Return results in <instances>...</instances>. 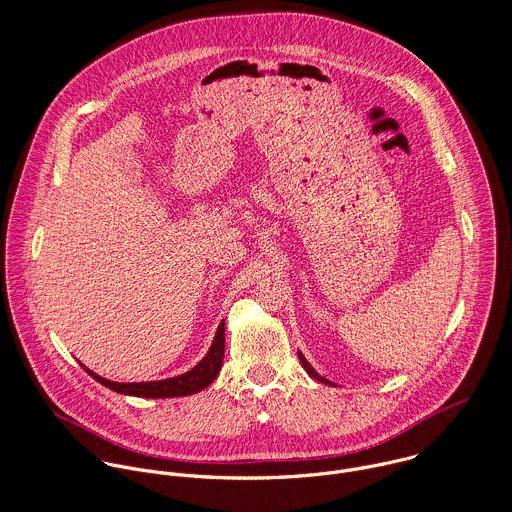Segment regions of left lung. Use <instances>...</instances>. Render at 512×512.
Listing matches in <instances>:
<instances>
[{"mask_svg": "<svg viewBox=\"0 0 512 512\" xmlns=\"http://www.w3.org/2000/svg\"><path fill=\"white\" fill-rule=\"evenodd\" d=\"M297 357H299V361H301V366H303V368H305V370H307V374H309V376H311V378H313V380H319V382H323V384H329V386H335V384H333V382H331V380H327V378H325V376H321V374H317V370H315V368H313V366L309 365V363H307V359H305V357H303V355H301V353H299V351H297Z\"/></svg>", "mask_w": 512, "mask_h": 512, "instance_id": "8db88e82", "label": "left lung"}]
</instances>
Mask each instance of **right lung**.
I'll return each instance as SVG.
<instances>
[{"mask_svg": "<svg viewBox=\"0 0 512 512\" xmlns=\"http://www.w3.org/2000/svg\"><path fill=\"white\" fill-rule=\"evenodd\" d=\"M224 359V321H220L217 335L213 339V345L209 353L203 357L191 370L173 376V378H163V380H151V382H114L108 378H102L100 374L92 372L90 368L80 363V366L100 384L106 388L128 394V396H138V398H175V396H189L195 392H201L207 388L217 376H219L220 366Z\"/></svg>", "mask_w": 512, "mask_h": 512, "instance_id": "obj_1", "label": "right lung"}]
</instances>
